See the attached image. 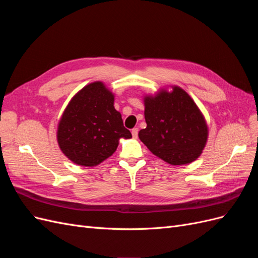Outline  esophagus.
<instances>
[{
  "mask_svg": "<svg viewBox=\"0 0 258 258\" xmlns=\"http://www.w3.org/2000/svg\"><path fill=\"white\" fill-rule=\"evenodd\" d=\"M138 132H139L138 128H134L131 130V134H132V137H134V139H138Z\"/></svg>",
  "mask_w": 258,
  "mask_h": 258,
  "instance_id": "34e87169",
  "label": "esophagus"
}]
</instances>
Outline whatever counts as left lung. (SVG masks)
Wrapping results in <instances>:
<instances>
[{"label":"left lung","mask_w":258,"mask_h":258,"mask_svg":"<svg viewBox=\"0 0 258 258\" xmlns=\"http://www.w3.org/2000/svg\"><path fill=\"white\" fill-rule=\"evenodd\" d=\"M145 95L146 128L139 138L155 156L170 165H187L205 150L209 128L191 97L178 86Z\"/></svg>","instance_id":"obj_1"}]
</instances>
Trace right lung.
<instances>
[{"label": "right lung", "instance_id": "right-lung-1", "mask_svg": "<svg viewBox=\"0 0 258 258\" xmlns=\"http://www.w3.org/2000/svg\"><path fill=\"white\" fill-rule=\"evenodd\" d=\"M114 100L102 82L86 85L70 100L58 122L57 141L75 165L98 166L115 153L120 139L132 138Z\"/></svg>", "mask_w": 258, "mask_h": 258}]
</instances>
